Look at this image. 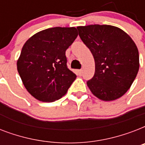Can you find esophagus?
Wrapping results in <instances>:
<instances>
[{"label":"esophagus","mask_w":145,"mask_h":145,"mask_svg":"<svg viewBox=\"0 0 145 145\" xmlns=\"http://www.w3.org/2000/svg\"><path fill=\"white\" fill-rule=\"evenodd\" d=\"M82 73H83V70H81V69L77 71V74H78V75H81Z\"/></svg>","instance_id":"1"}]
</instances>
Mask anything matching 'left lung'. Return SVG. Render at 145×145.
Masks as SVG:
<instances>
[{
	"mask_svg": "<svg viewBox=\"0 0 145 145\" xmlns=\"http://www.w3.org/2000/svg\"><path fill=\"white\" fill-rule=\"evenodd\" d=\"M77 28L95 60L94 76L86 82L90 91L103 101L120 98L130 88L139 69L134 41L115 26L90 25Z\"/></svg>",
	"mask_w": 145,
	"mask_h": 145,
	"instance_id": "left-lung-1",
	"label": "left lung"
}]
</instances>
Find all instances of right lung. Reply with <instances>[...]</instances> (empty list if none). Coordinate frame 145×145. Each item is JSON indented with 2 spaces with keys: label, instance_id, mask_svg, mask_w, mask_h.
<instances>
[{
  "label": "right lung",
  "instance_id": "right-lung-1",
  "mask_svg": "<svg viewBox=\"0 0 145 145\" xmlns=\"http://www.w3.org/2000/svg\"><path fill=\"white\" fill-rule=\"evenodd\" d=\"M76 28H47L25 42L17 61V70L31 95L52 102L63 96L77 75L67 66L66 50L77 38Z\"/></svg>",
  "mask_w": 145,
  "mask_h": 145
}]
</instances>
